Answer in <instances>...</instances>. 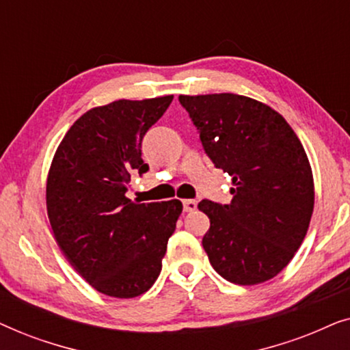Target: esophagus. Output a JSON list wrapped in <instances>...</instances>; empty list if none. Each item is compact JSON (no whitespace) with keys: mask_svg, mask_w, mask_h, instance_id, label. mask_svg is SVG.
<instances>
[{"mask_svg":"<svg viewBox=\"0 0 350 350\" xmlns=\"http://www.w3.org/2000/svg\"><path fill=\"white\" fill-rule=\"evenodd\" d=\"M198 208V202L193 199H186L183 200V210L185 212H194V210Z\"/></svg>","mask_w":350,"mask_h":350,"instance_id":"obj_1","label":"esophagus"}]
</instances>
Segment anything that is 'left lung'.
Segmentation results:
<instances>
[{
	"label": "left lung",
	"mask_w": 350,
	"mask_h": 350,
	"mask_svg": "<svg viewBox=\"0 0 350 350\" xmlns=\"http://www.w3.org/2000/svg\"><path fill=\"white\" fill-rule=\"evenodd\" d=\"M205 154L231 175V204L200 200L210 218L202 239L223 279L256 285L275 277L303 243L314 210L308 156L288 122L236 94L180 95Z\"/></svg>",
	"instance_id": "1"
}]
</instances>
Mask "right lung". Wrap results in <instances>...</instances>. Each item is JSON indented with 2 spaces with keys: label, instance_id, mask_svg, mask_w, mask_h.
Here are the masks:
<instances>
[{
  "label": "right lung",
  "instance_id": "1",
  "mask_svg": "<svg viewBox=\"0 0 350 350\" xmlns=\"http://www.w3.org/2000/svg\"><path fill=\"white\" fill-rule=\"evenodd\" d=\"M174 95L116 100L84 113L57 148L46 186L47 215L70 265L100 293L135 298L154 284L183 204H135L133 174H146L142 142Z\"/></svg>",
  "mask_w": 350,
  "mask_h": 350
}]
</instances>
